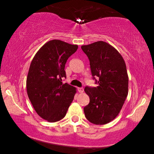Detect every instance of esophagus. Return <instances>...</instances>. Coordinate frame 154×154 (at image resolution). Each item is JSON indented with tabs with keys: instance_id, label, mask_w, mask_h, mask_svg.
Here are the masks:
<instances>
[{
	"instance_id": "1",
	"label": "esophagus",
	"mask_w": 154,
	"mask_h": 154,
	"mask_svg": "<svg viewBox=\"0 0 154 154\" xmlns=\"http://www.w3.org/2000/svg\"><path fill=\"white\" fill-rule=\"evenodd\" d=\"M77 90H78V92L79 93H82L83 92H84V89H83L82 88H78Z\"/></svg>"
}]
</instances>
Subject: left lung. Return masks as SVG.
I'll list each match as a JSON object with an SVG mask.
<instances>
[{
	"mask_svg": "<svg viewBox=\"0 0 154 154\" xmlns=\"http://www.w3.org/2000/svg\"><path fill=\"white\" fill-rule=\"evenodd\" d=\"M96 88L85 87L90 103L84 107L85 117L95 125H106L119 114L128 95V75L125 60L115 48L103 41L85 45ZM95 78V77H94Z\"/></svg>",
	"mask_w": 154,
	"mask_h": 154,
	"instance_id": "1",
	"label": "left lung"
}]
</instances>
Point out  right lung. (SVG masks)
<instances>
[{
	"mask_svg": "<svg viewBox=\"0 0 154 154\" xmlns=\"http://www.w3.org/2000/svg\"><path fill=\"white\" fill-rule=\"evenodd\" d=\"M77 45L59 40L47 42L35 55L26 77V92L37 114L49 122L66 115L77 89L67 83L64 68L67 59L75 54Z\"/></svg>",
	"mask_w": 154,
	"mask_h": 154,
	"instance_id": "obj_1",
	"label": "right lung"
}]
</instances>
